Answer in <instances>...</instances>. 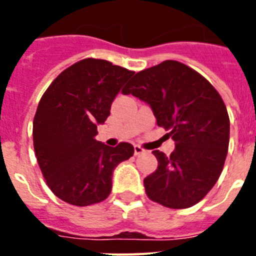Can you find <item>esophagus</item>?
Here are the masks:
<instances>
[{
	"instance_id": "esophagus-1",
	"label": "esophagus",
	"mask_w": 256,
	"mask_h": 256,
	"mask_svg": "<svg viewBox=\"0 0 256 256\" xmlns=\"http://www.w3.org/2000/svg\"><path fill=\"white\" fill-rule=\"evenodd\" d=\"M144 148H141V146H138V144H136L134 146V155H140V154L144 152Z\"/></svg>"
}]
</instances>
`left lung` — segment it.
<instances>
[{
	"label": "left lung",
	"mask_w": 256,
	"mask_h": 256,
	"mask_svg": "<svg viewBox=\"0 0 256 256\" xmlns=\"http://www.w3.org/2000/svg\"><path fill=\"white\" fill-rule=\"evenodd\" d=\"M123 94L148 102L158 126L176 142L169 156L152 151L158 169L144 180L148 198L170 209L198 204L218 180L228 152L230 116L220 94L176 60L138 72Z\"/></svg>",
	"instance_id": "obj_1"
}]
</instances>
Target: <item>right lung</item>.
I'll return each instance as SVG.
<instances>
[{"instance_id":"right-lung-1","label":"right lung","mask_w":256,"mask_h":256,"mask_svg":"<svg viewBox=\"0 0 256 256\" xmlns=\"http://www.w3.org/2000/svg\"><path fill=\"white\" fill-rule=\"evenodd\" d=\"M133 74L108 60L83 58L61 72L40 97L33 120L36 158L47 186L68 204L105 200L114 168L134 152L128 142L110 148L94 140L97 124L108 119Z\"/></svg>"}]
</instances>
